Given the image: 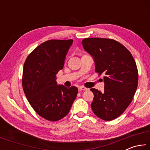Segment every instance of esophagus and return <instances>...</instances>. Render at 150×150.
<instances>
[{"label":"esophagus","instance_id":"34e87169","mask_svg":"<svg viewBox=\"0 0 150 150\" xmlns=\"http://www.w3.org/2000/svg\"><path fill=\"white\" fill-rule=\"evenodd\" d=\"M79 91H87V88H85L84 87H79L78 88Z\"/></svg>","mask_w":150,"mask_h":150}]
</instances>
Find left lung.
Here are the masks:
<instances>
[{"label": "left lung", "instance_id": "8db88e82", "mask_svg": "<svg viewBox=\"0 0 150 150\" xmlns=\"http://www.w3.org/2000/svg\"><path fill=\"white\" fill-rule=\"evenodd\" d=\"M84 49L92 55L95 72L104 74L103 93L91 88L94 94L91 108L106 121L120 116L131 103L138 87L136 63L129 50L115 40L91 38L83 40Z\"/></svg>", "mask_w": 150, "mask_h": 150}]
</instances>
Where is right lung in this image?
<instances>
[{
    "mask_svg": "<svg viewBox=\"0 0 150 150\" xmlns=\"http://www.w3.org/2000/svg\"><path fill=\"white\" fill-rule=\"evenodd\" d=\"M73 40H50L32 51L25 61L22 87L28 100L38 115L52 122L69 113L78 89L56 84V74L64 65Z\"/></svg>",
    "mask_w": 150,
    "mask_h": 150,
    "instance_id": "add662e5",
    "label": "right lung"
}]
</instances>
